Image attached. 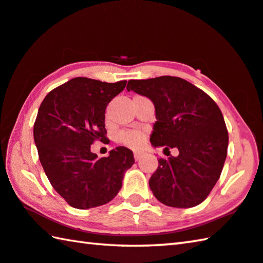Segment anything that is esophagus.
<instances>
[{
  "label": "esophagus",
  "mask_w": 263,
  "mask_h": 263,
  "mask_svg": "<svg viewBox=\"0 0 263 263\" xmlns=\"http://www.w3.org/2000/svg\"><path fill=\"white\" fill-rule=\"evenodd\" d=\"M133 157H135V160H136V161H138V160H140V159H141L142 154H141V153H139V152H135V153H133Z\"/></svg>",
  "instance_id": "1"
}]
</instances>
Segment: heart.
I'll use <instances>...</instances> for the list:
<instances>
[{
	"label": "heart",
	"instance_id": "obj_1",
	"mask_svg": "<svg viewBox=\"0 0 263 263\" xmlns=\"http://www.w3.org/2000/svg\"><path fill=\"white\" fill-rule=\"evenodd\" d=\"M146 139V135L142 131L139 130H128V131H122L118 133L117 141L119 144L126 146L128 148L138 149L144 145Z\"/></svg>",
	"mask_w": 263,
	"mask_h": 263
}]
</instances>
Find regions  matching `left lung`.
Instances as JSON below:
<instances>
[{"label":"left lung","mask_w":263,"mask_h":263,"mask_svg":"<svg viewBox=\"0 0 263 263\" xmlns=\"http://www.w3.org/2000/svg\"><path fill=\"white\" fill-rule=\"evenodd\" d=\"M126 89L148 97L157 122L149 140L154 147L179 149L159 159L149 179L158 201L173 208H193L211 193L228 154L229 133L216 102L201 89L176 77L130 80Z\"/></svg>","instance_id":"obj_1"}]
</instances>
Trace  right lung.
Segmentation results:
<instances>
[{
	"label": "right lung",
	"instance_id": "right-lung-1",
	"mask_svg": "<svg viewBox=\"0 0 263 263\" xmlns=\"http://www.w3.org/2000/svg\"><path fill=\"white\" fill-rule=\"evenodd\" d=\"M125 86L126 81L74 78L48 92L39 106L33 125L39 160L53 188L75 209L109 203L135 163L124 146L106 158L90 151L95 140L106 139L105 108Z\"/></svg>",
	"mask_w": 263,
	"mask_h": 263
}]
</instances>
